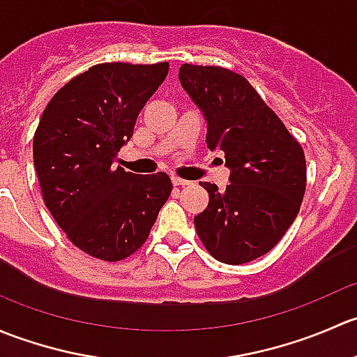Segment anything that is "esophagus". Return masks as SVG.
I'll return each instance as SVG.
<instances>
[{
  "mask_svg": "<svg viewBox=\"0 0 357 357\" xmlns=\"http://www.w3.org/2000/svg\"><path fill=\"white\" fill-rule=\"evenodd\" d=\"M171 181H172V185H174V186H188V185H192V181H188V179H181V178H178V176H172Z\"/></svg>",
  "mask_w": 357,
  "mask_h": 357,
  "instance_id": "1",
  "label": "esophagus"
}]
</instances>
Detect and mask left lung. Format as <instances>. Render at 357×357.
<instances>
[{
	"label": "left lung",
	"mask_w": 357,
	"mask_h": 357,
	"mask_svg": "<svg viewBox=\"0 0 357 357\" xmlns=\"http://www.w3.org/2000/svg\"><path fill=\"white\" fill-rule=\"evenodd\" d=\"M179 82L207 122V146L221 150L229 169L226 190L200 183L208 205L193 219L197 233L212 257L245 264L268 254L297 218L304 152L240 74L185 63Z\"/></svg>",
	"instance_id": "left-lung-1"
}]
</instances>
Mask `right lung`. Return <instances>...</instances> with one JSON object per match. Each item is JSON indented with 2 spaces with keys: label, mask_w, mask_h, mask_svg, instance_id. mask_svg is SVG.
I'll return each instance as SVG.
<instances>
[{
  "label": "right lung",
  "mask_w": 357,
  "mask_h": 357,
  "mask_svg": "<svg viewBox=\"0 0 357 357\" xmlns=\"http://www.w3.org/2000/svg\"><path fill=\"white\" fill-rule=\"evenodd\" d=\"M167 72V62L91 67L56 91L36 129L32 155L46 207L75 247L102 261L138 250L171 195L165 172L114 165Z\"/></svg>",
  "instance_id": "right-lung-1"
}]
</instances>
